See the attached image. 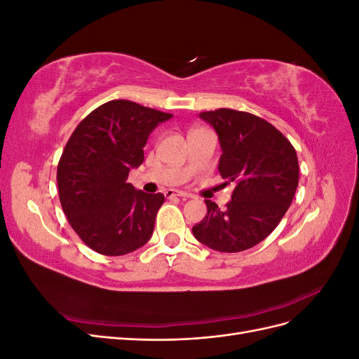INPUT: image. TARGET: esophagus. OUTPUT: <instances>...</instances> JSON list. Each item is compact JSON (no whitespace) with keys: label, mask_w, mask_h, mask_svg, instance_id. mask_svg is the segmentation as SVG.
<instances>
[{"label":"esophagus","mask_w":359,"mask_h":359,"mask_svg":"<svg viewBox=\"0 0 359 359\" xmlns=\"http://www.w3.org/2000/svg\"><path fill=\"white\" fill-rule=\"evenodd\" d=\"M168 198H173V196H180V198H191V194L187 193V191H181V190H173V189H169L166 193Z\"/></svg>","instance_id":"esophagus-1"}]
</instances>
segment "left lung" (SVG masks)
Returning a JSON list of instances; mask_svg holds the SVG:
<instances>
[{
	"instance_id": "left-lung-1",
	"label": "left lung",
	"mask_w": 359,
	"mask_h": 359,
	"mask_svg": "<svg viewBox=\"0 0 359 359\" xmlns=\"http://www.w3.org/2000/svg\"><path fill=\"white\" fill-rule=\"evenodd\" d=\"M199 116L219 135V172L235 189L223 211L205 201L208 212L191 231L217 252H243L264 241L289 210L299 181L297 151L273 124L253 114L222 107Z\"/></svg>"
}]
</instances>
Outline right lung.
<instances>
[{"instance_id": "add662e5", "label": "right lung", "mask_w": 359, "mask_h": 359, "mask_svg": "<svg viewBox=\"0 0 359 359\" xmlns=\"http://www.w3.org/2000/svg\"><path fill=\"white\" fill-rule=\"evenodd\" d=\"M172 118L130 100H111L74 128L58 163L60 202L73 231L94 252L123 256L145 245L165 202L127 182L144 161L149 133Z\"/></svg>"}]
</instances>
